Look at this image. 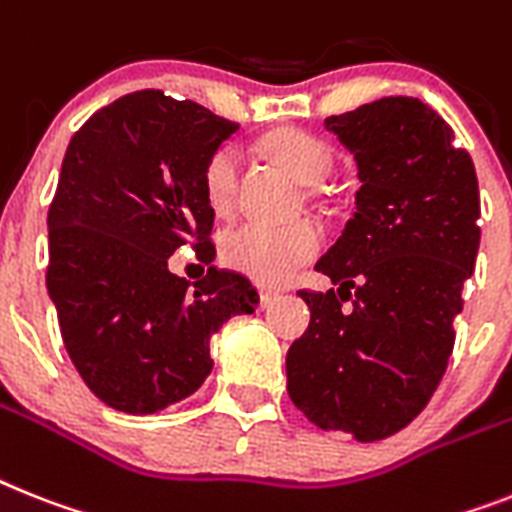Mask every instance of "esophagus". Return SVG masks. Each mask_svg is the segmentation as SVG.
I'll return each instance as SVG.
<instances>
[{
  "instance_id": "obj_1",
  "label": "esophagus",
  "mask_w": 512,
  "mask_h": 512,
  "mask_svg": "<svg viewBox=\"0 0 512 512\" xmlns=\"http://www.w3.org/2000/svg\"><path fill=\"white\" fill-rule=\"evenodd\" d=\"M277 298H280L277 293H272V290H264V293H261V308H269L274 301H277Z\"/></svg>"
}]
</instances>
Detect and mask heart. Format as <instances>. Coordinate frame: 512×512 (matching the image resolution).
Returning a JSON list of instances; mask_svg holds the SVG:
<instances>
[{
  "label": "heart",
  "mask_w": 512,
  "mask_h": 512,
  "mask_svg": "<svg viewBox=\"0 0 512 512\" xmlns=\"http://www.w3.org/2000/svg\"><path fill=\"white\" fill-rule=\"evenodd\" d=\"M274 162L285 167L303 185L322 183L332 164L329 149L316 135L298 128L274 130L264 141ZM204 198L219 217L232 214L240 190V149L225 143L211 151L204 164ZM322 248V230L311 219L285 227L243 222L222 238V259L235 272L246 274L261 285H282Z\"/></svg>",
  "instance_id": "heart-1"
}]
</instances>
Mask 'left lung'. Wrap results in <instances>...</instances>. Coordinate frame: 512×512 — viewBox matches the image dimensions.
I'll use <instances>...</instances> for the list:
<instances>
[{"label":"left lung","instance_id":"1","mask_svg":"<svg viewBox=\"0 0 512 512\" xmlns=\"http://www.w3.org/2000/svg\"><path fill=\"white\" fill-rule=\"evenodd\" d=\"M324 125L356 159L361 188L316 264L337 290L298 293L311 324L287 350V392L324 432L374 442L411 424L445 374L479 251V183L453 128L413 96Z\"/></svg>","mask_w":512,"mask_h":512}]
</instances>
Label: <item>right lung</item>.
<instances>
[{"label": "right lung", "mask_w": 512, "mask_h": 512, "mask_svg": "<svg viewBox=\"0 0 512 512\" xmlns=\"http://www.w3.org/2000/svg\"><path fill=\"white\" fill-rule=\"evenodd\" d=\"M235 130L146 88L91 114L67 146L46 219V290L67 356L114 411L146 416L193 395L214 363L211 335L259 306L243 274L209 266L190 293L167 266L188 243L214 259L201 175Z\"/></svg>", "instance_id": "right-lung-1"}]
</instances>
